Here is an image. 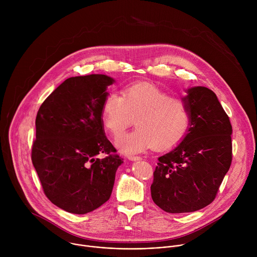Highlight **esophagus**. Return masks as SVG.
<instances>
[{"mask_svg": "<svg viewBox=\"0 0 257 257\" xmlns=\"http://www.w3.org/2000/svg\"><path fill=\"white\" fill-rule=\"evenodd\" d=\"M128 159H129L130 161H140V160H142L141 157H137V156H129Z\"/></svg>", "mask_w": 257, "mask_h": 257, "instance_id": "34e87169", "label": "esophagus"}]
</instances>
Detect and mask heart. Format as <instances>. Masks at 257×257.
<instances>
[{
	"label": "heart",
	"mask_w": 257,
	"mask_h": 257,
	"mask_svg": "<svg viewBox=\"0 0 257 257\" xmlns=\"http://www.w3.org/2000/svg\"><path fill=\"white\" fill-rule=\"evenodd\" d=\"M136 129L119 137L116 144L127 155L155 148L169 150L180 143L191 126V108L183 97L169 96L151 83L127 86L122 95L111 92L101 106V121L114 137L120 136L133 123Z\"/></svg>",
	"instance_id": "b5f03b06"
}]
</instances>
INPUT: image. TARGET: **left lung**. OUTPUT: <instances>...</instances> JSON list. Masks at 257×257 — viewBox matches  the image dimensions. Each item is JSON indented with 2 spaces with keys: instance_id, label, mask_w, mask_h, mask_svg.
Returning a JSON list of instances; mask_svg holds the SVG:
<instances>
[{
  "instance_id": "obj_1",
  "label": "left lung",
  "mask_w": 257,
  "mask_h": 257,
  "mask_svg": "<svg viewBox=\"0 0 257 257\" xmlns=\"http://www.w3.org/2000/svg\"><path fill=\"white\" fill-rule=\"evenodd\" d=\"M191 126L174 150L159 158L151 186L154 202L170 213L192 212L211 203L232 163V125L215 93L187 89Z\"/></svg>"
}]
</instances>
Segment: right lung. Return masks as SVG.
Segmentation results:
<instances>
[{"label": "right lung", "mask_w": 257, "mask_h": 257, "mask_svg": "<svg viewBox=\"0 0 257 257\" xmlns=\"http://www.w3.org/2000/svg\"><path fill=\"white\" fill-rule=\"evenodd\" d=\"M114 82L102 74L70 77L36 115L32 164L46 196L68 212H90L112 194L123 159L104 135L101 106Z\"/></svg>", "instance_id": "add662e5"}]
</instances>
